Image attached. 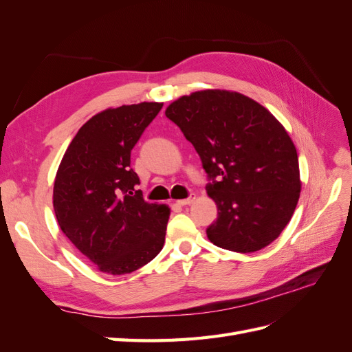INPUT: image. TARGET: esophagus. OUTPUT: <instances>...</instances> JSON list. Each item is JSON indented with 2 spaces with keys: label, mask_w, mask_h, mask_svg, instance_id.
<instances>
[{
  "label": "esophagus",
  "mask_w": 352,
  "mask_h": 352,
  "mask_svg": "<svg viewBox=\"0 0 352 352\" xmlns=\"http://www.w3.org/2000/svg\"><path fill=\"white\" fill-rule=\"evenodd\" d=\"M194 199H195V197L190 195V197L184 198V199H176V204H179V206H189V204H192Z\"/></svg>",
  "instance_id": "34e87169"
}]
</instances>
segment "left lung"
I'll return each mask as SVG.
<instances>
[{"label": "left lung", "mask_w": 352, "mask_h": 352, "mask_svg": "<svg viewBox=\"0 0 352 352\" xmlns=\"http://www.w3.org/2000/svg\"><path fill=\"white\" fill-rule=\"evenodd\" d=\"M194 145L212 180L217 220L207 228L216 247L254 252L289 223L300 199L296 148L283 124L257 101L226 89H204L166 109Z\"/></svg>", "instance_id": "1"}]
</instances>
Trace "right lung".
Instances as JSON below:
<instances>
[{"label":"right lung","instance_id":"add662e5","mask_svg":"<svg viewBox=\"0 0 352 352\" xmlns=\"http://www.w3.org/2000/svg\"><path fill=\"white\" fill-rule=\"evenodd\" d=\"M163 102L105 109L85 123L58 166L52 206L69 241L102 273L138 270L162 251L170 208L141 197L131 151Z\"/></svg>","mask_w":352,"mask_h":352}]
</instances>
